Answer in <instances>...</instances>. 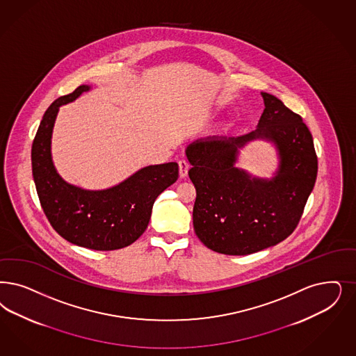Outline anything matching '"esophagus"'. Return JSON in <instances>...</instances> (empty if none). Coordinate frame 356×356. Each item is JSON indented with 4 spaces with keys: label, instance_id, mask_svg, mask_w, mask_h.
I'll return each instance as SVG.
<instances>
[{
    "label": "esophagus",
    "instance_id": "esophagus-1",
    "mask_svg": "<svg viewBox=\"0 0 356 356\" xmlns=\"http://www.w3.org/2000/svg\"><path fill=\"white\" fill-rule=\"evenodd\" d=\"M189 161L188 160L181 159L179 161V172H180V177H186L188 176V171H189Z\"/></svg>",
    "mask_w": 356,
    "mask_h": 356
}]
</instances>
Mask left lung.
<instances>
[{
    "instance_id": "left-lung-1",
    "label": "left lung",
    "mask_w": 356,
    "mask_h": 356,
    "mask_svg": "<svg viewBox=\"0 0 356 356\" xmlns=\"http://www.w3.org/2000/svg\"><path fill=\"white\" fill-rule=\"evenodd\" d=\"M264 111L258 129L236 138H207L191 143L188 172L196 188L193 227L198 239L225 255H248L277 245L293 233L317 179L313 136L302 118L261 92ZM272 141L280 167L272 179L234 167L248 141Z\"/></svg>"
}]
</instances>
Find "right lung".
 Here are the masks:
<instances>
[{
    "mask_svg": "<svg viewBox=\"0 0 356 356\" xmlns=\"http://www.w3.org/2000/svg\"><path fill=\"white\" fill-rule=\"evenodd\" d=\"M89 86L55 99L44 113L31 147L33 177L42 209L65 241L97 251L134 243L147 229L154 202L179 177L177 163L148 165L124 181L102 191H88L63 180L51 156V136L58 111Z\"/></svg>",
    "mask_w": 356,
    "mask_h": 356,
    "instance_id": "add662e5",
    "label": "right lung"
}]
</instances>
